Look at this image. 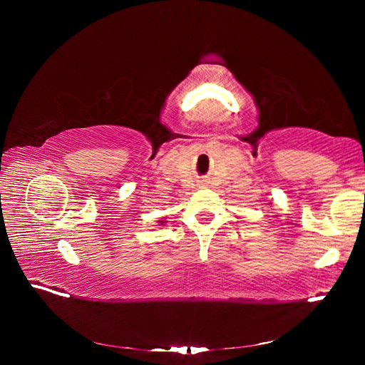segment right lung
<instances>
[{
  "label": "right lung",
  "instance_id": "right-lung-1",
  "mask_svg": "<svg viewBox=\"0 0 365 365\" xmlns=\"http://www.w3.org/2000/svg\"><path fill=\"white\" fill-rule=\"evenodd\" d=\"M161 224H163V220H161Z\"/></svg>",
  "mask_w": 365,
  "mask_h": 365
}]
</instances>
